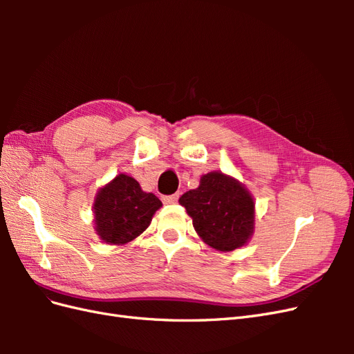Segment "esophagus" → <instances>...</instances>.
<instances>
[{
  "label": "esophagus",
  "mask_w": 354,
  "mask_h": 354,
  "mask_svg": "<svg viewBox=\"0 0 354 354\" xmlns=\"http://www.w3.org/2000/svg\"><path fill=\"white\" fill-rule=\"evenodd\" d=\"M178 201V195H169V196H162L164 203H176Z\"/></svg>",
  "instance_id": "1"
}]
</instances>
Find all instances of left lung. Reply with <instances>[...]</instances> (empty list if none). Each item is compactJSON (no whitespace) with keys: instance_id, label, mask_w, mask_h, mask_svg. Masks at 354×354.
<instances>
[{"instance_id":"8db88e82","label":"left lung","mask_w":354,"mask_h":354,"mask_svg":"<svg viewBox=\"0 0 354 354\" xmlns=\"http://www.w3.org/2000/svg\"><path fill=\"white\" fill-rule=\"evenodd\" d=\"M198 236L211 248L230 252L245 246L255 229V201L239 180L221 171L201 177L196 189L178 199Z\"/></svg>"}]
</instances>
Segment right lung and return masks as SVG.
<instances>
[{
  "label": "right lung",
  "mask_w": 354,
  "mask_h": 354,
  "mask_svg": "<svg viewBox=\"0 0 354 354\" xmlns=\"http://www.w3.org/2000/svg\"><path fill=\"white\" fill-rule=\"evenodd\" d=\"M160 207L162 202L145 192L136 178L120 173L94 196V230L106 243L125 245L151 226Z\"/></svg>",
  "instance_id": "add662e5"
}]
</instances>
